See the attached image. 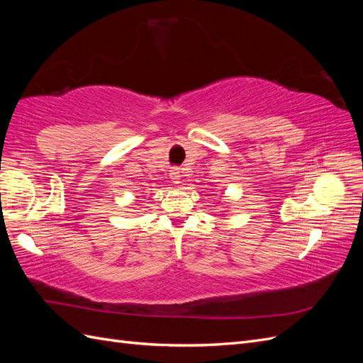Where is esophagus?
I'll use <instances>...</instances> for the list:
<instances>
[{
    "label": "esophagus",
    "instance_id": "esophagus-1",
    "mask_svg": "<svg viewBox=\"0 0 363 363\" xmlns=\"http://www.w3.org/2000/svg\"><path fill=\"white\" fill-rule=\"evenodd\" d=\"M180 177H182V175H180V171H179V169H172V171H171V179H172V182H174L175 184L180 183Z\"/></svg>",
    "mask_w": 363,
    "mask_h": 363
}]
</instances>
